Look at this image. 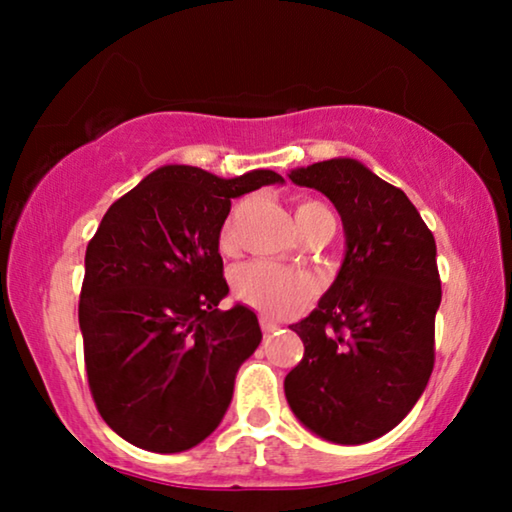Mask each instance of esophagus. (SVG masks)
<instances>
[{
    "label": "esophagus",
    "instance_id": "1",
    "mask_svg": "<svg viewBox=\"0 0 512 512\" xmlns=\"http://www.w3.org/2000/svg\"><path fill=\"white\" fill-rule=\"evenodd\" d=\"M259 325H262V332H264V336H271L273 332H277V329H280V325L273 323V320H271V318H266V316H262V320H259Z\"/></svg>",
    "mask_w": 512,
    "mask_h": 512
}]
</instances>
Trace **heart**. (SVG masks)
Instances as JSON below:
<instances>
[{
  "mask_svg": "<svg viewBox=\"0 0 512 512\" xmlns=\"http://www.w3.org/2000/svg\"><path fill=\"white\" fill-rule=\"evenodd\" d=\"M325 210L316 201H302L296 207V223L305 219L311 212ZM235 225L237 212L230 214L221 230V246H235ZM235 296L244 305L262 311L266 316H291L305 309L316 296L314 277L271 262H248L239 266L232 277Z\"/></svg>",
  "mask_w": 512,
  "mask_h": 512,
  "instance_id": "obj_1",
  "label": "heart"
}]
</instances>
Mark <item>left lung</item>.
<instances>
[{
	"mask_svg": "<svg viewBox=\"0 0 512 512\" xmlns=\"http://www.w3.org/2000/svg\"><path fill=\"white\" fill-rule=\"evenodd\" d=\"M341 214L345 259L318 307L291 325L305 354L284 393L320 438L361 445L397 427L436 361V241L400 187L350 158L289 173Z\"/></svg>",
	"mask_w": 512,
	"mask_h": 512,
	"instance_id": "left-lung-1",
	"label": "left lung"
}]
</instances>
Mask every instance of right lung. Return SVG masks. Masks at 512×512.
Here are the masks:
<instances>
[{
    "label": "right lung",
    "instance_id": "obj_1",
    "mask_svg": "<svg viewBox=\"0 0 512 512\" xmlns=\"http://www.w3.org/2000/svg\"><path fill=\"white\" fill-rule=\"evenodd\" d=\"M273 183L257 169L219 178L167 164L110 205L85 250L79 302L85 370L108 427L176 454L219 427L241 363L262 341L257 316L228 311L219 235L230 198Z\"/></svg>",
    "mask_w": 512,
    "mask_h": 512
}]
</instances>
